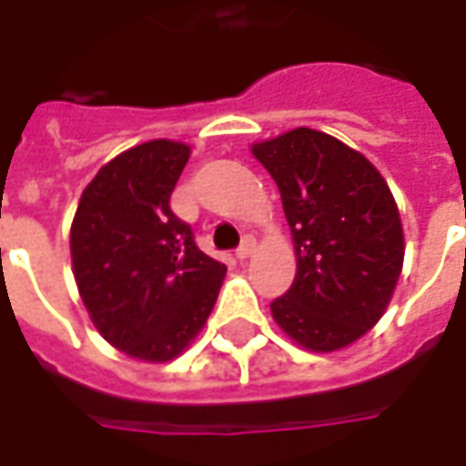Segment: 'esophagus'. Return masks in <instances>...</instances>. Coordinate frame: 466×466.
I'll use <instances>...</instances> for the list:
<instances>
[{"mask_svg":"<svg viewBox=\"0 0 466 466\" xmlns=\"http://www.w3.org/2000/svg\"><path fill=\"white\" fill-rule=\"evenodd\" d=\"M254 247H257V242H254V237H244L242 244L237 247V259L239 262H244V259H249L254 252Z\"/></svg>","mask_w":466,"mask_h":466,"instance_id":"obj_1","label":"esophagus"}]
</instances>
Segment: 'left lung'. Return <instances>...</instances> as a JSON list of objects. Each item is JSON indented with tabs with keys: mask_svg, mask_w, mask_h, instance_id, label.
Returning <instances> with one entry per match:
<instances>
[{
	"mask_svg": "<svg viewBox=\"0 0 466 466\" xmlns=\"http://www.w3.org/2000/svg\"><path fill=\"white\" fill-rule=\"evenodd\" d=\"M252 154L279 187L297 252L274 322L309 351L350 347L387 312L404 264L390 187L364 154L309 127L252 144Z\"/></svg>",
	"mask_w": 466,
	"mask_h": 466,
	"instance_id": "obj_1",
	"label": "left lung"
}]
</instances>
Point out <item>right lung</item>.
Masks as SVG:
<instances>
[{
    "label": "right lung",
    "instance_id": "right-lung-1",
    "mask_svg": "<svg viewBox=\"0 0 466 466\" xmlns=\"http://www.w3.org/2000/svg\"><path fill=\"white\" fill-rule=\"evenodd\" d=\"M189 144L152 139L116 154L76 207L69 249L76 289L106 342L139 361L179 357L212 314L227 267L174 217Z\"/></svg>",
    "mask_w": 466,
    "mask_h": 466
}]
</instances>
